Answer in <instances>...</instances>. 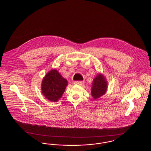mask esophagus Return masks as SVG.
<instances>
[{
	"label": "esophagus",
	"instance_id": "obj_1",
	"mask_svg": "<svg viewBox=\"0 0 151 151\" xmlns=\"http://www.w3.org/2000/svg\"><path fill=\"white\" fill-rule=\"evenodd\" d=\"M84 83V81H74L73 84L75 85H82Z\"/></svg>",
	"mask_w": 151,
	"mask_h": 151
}]
</instances>
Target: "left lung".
Returning a JSON list of instances; mask_svg holds the SVG:
<instances>
[{
    "instance_id": "8db88e82",
    "label": "left lung",
    "mask_w": 151,
    "mask_h": 151,
    "mask_svg": "<svg viewBox=\"0 0 151 151\" xmlns=\"http://www.w3.org/2000/svg\"><path fill=\"white\" fill-rule=\"evenodd\" d=\"M107 89V83L104 77L99 74L93 81L92 88V96L94 99H98L105 93Z\"/></svg>"
}]
</instances>
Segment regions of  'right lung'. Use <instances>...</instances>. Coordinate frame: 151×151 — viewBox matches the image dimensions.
<instances>
[{
    "label": "right lung",
    "instance_id": "1",
    "mask_svg": "<svg viewBox=\"0 0 151 151\" xmlns=\"http://www.w3.org/2000/svg\"><path fill=\"white\" fill-rule=\"evenodd\" d=\"M67 84V81L56 70H51L42 80V92L49 100L57 102L62 97Z\"/></svg>",
    "mask_w": 151,
    "mask_h": 151
}]
</instances>
